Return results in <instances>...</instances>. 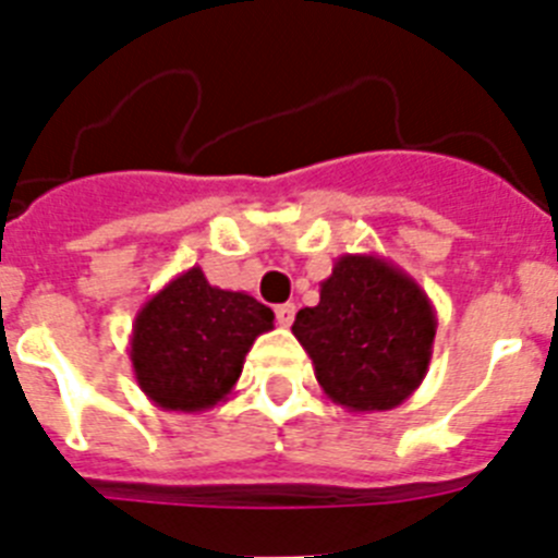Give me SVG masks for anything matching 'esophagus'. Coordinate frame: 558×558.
<instances>
[{
  "instance_id": "esophagus-1",
  "label": "esophagus",
  "mask_w": 558,
  "mask_h": 558,
  "mask_svg": "<svg viewBox=\"0 0 558 558\" xmlns=\"http://www.w3.org/2000/svg\"><path fill=\"white\" fill-rule=\"evenodd\" d=\"M293 318H295L293 304H279V307H276V324H279V327H290Z\"/></svg>"
}]
</instances>
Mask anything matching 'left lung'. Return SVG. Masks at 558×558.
Listing matches in <instances>:
<instances>
[{"instance_id": "obj_1", "label": "left lung", "mask_w": 558, "mask_h": 558, "mask_svg": "<svg viewBox=\"0 0 558 558\" xmlns=\"http://www.w3.org/2000/svg\"><path fill=\"white\" fill-rule=\"evenodd\" d=\"M436 307L425 288L386 256L343 254L293 335L315 379L349 413L393 411L413 397L433 357Z\"/></svg>"}]
</instances>
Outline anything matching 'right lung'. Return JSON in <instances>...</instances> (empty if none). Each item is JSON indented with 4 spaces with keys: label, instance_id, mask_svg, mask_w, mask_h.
Here are the masks:
<instances>
[{
    "label": "right lung",
    "instance_id": "obj_1",
    "mask_svg": "<svg viewBox=\"0 0 558 558\" xmlns=\"http://www.w3.org/2000/svg\"><path fill=\"white\" fill-rule=\"evenodd\" d=\"M274 329V310L245 290L206 282L201 265L147 295L133 318V377L161 411L204 413L234 393L245 354Z\"/></svg>",
    "mask_w": 558,
    "mask_h": 558
}]
</instances>
